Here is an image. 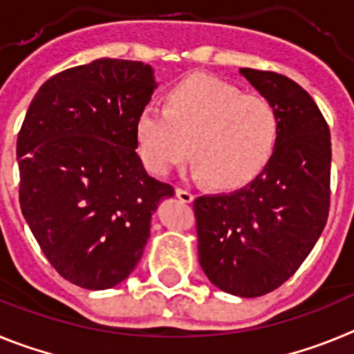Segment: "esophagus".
<instances>
[{
    "mask_svg": "<svg viewBox=\"0 0 354 354\" xmlns=\"http://www.w3.org/2000/svg\"><path fill=\"white\" fill-rule=\"evenodd\" d=\"M175 196H177L180 202H184V204H189V202H193V198H195L193 193L184 189V187H177V189H175Z\"/></svg>",
    "mask_w": 354,
    "mask_h": 354,
    "instance_id": "obj_1",
    "label": "esophagus"
}]
</instances>
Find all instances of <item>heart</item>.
<instances>
[{"mask_svg": "<svg viewBox=\"0 0 354 354\" xmlns=\"http://www.w3.org/2000/svg\"><path fill=\"white\" fill-rule=\"evenodd\" d=\"M134 136L150 174H168L193 152L200 179L230 192L270 167L280 143V115L266 97L196 74L168 92L167 108L143 106Z\"/></svg>", "mask_w": 354, "mask_h": 354, "instance_id": "obj_1", "label": "heart"}]
</instances>
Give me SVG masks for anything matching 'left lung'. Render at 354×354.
Segmentation results:
<instances>
[{
  "label": "left lung",
  "mask_w": 354,
  "mask_h": 354,
  "mask_svg": "<svg viewBox=\"0 0 354 354\" xmlns=\"http://www.w3.org/2000/svg\"><path fill=\"white\" fill-rule=\"evenodd\" d=\"M273 102L280 143L270 167L232 193L193 204L198 261L218 289L257 298L278 289L308 257L330 211V127L308 92L287 76L241 68Z\"/></svg>",
  "instance_id": "8db88e82"
}]
</instances>
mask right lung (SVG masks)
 Instances as JSON below:
<instances>
[{
    "mask_svg": "<svg viewBox=\"0 0 354 354\" xmlns=\"http://www.w3.org/2000/svg\"><path fill=\"white\" fill-rule=\"evenodd\" d=\"M156 86L142 62L77 65L40 86L19 131L21 211L53 268L83 289L133 273L152 214L174 196L136 154L134 124Z\"/></svg>",
    "mask_w": 354,
    "mask_h": 354,
    "instance_id": "add662e5",
    "label": "right lung"
}]
</instances>
